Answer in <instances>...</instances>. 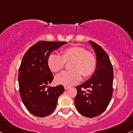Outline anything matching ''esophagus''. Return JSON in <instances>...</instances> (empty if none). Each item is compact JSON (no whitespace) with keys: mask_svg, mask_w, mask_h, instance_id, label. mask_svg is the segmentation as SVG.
<instances>
[{"mask_svg":"<svg viewBox=\"0 0 133 133\" xmlns=\"http://www.w3.org/2000/svg\"><path fill=\"white\" fill-rule=\"evenodd\" d=\"M70 88L69 87H67V86H65V87H64V89H65V90H68V89H69Z\"/></svg>","mask_w":133,"mask_h":133,"instance_id":"obj_1","label":"esophagus"}]
</instances>
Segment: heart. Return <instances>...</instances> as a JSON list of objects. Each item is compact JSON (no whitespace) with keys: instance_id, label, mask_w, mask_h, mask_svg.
<instances>
[{"instance_id":"1","label":"heart","mask_w":133,"mask_h":133,"mask_svg":"<svg viewBox=\"0 0 133 133\" xmlns=\"http://www.w3.org/2000/svg\"><path fill=\"white\" fill-rule=\"evenodd\" d=\"M61 56L51 54L47 59V65L52 72L62 71L65 63H69L70 71H65L55 78V81L62 85H74L84 78H90L95 72L97 61L95 56L84 48L77 45L69 46L61 51Z\"/></svg>"}]
</instances>
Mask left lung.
Masks as SVG:
<instances>
[{"mask_svg": "<svg viewBox=\"0 0 133 133\" xmlns=\"http://www.w3.org/2000/svg\"><path fill=\"white\" fill-rule=\"evenodd\" d=\"M97 56L95 72L88 81L77 86L74 103L78 112L87 117L99 116L106 110L113 93V67L103 49L90 41Z\"/></svg>", "mask_w": 133, "mask_h": 133, "instance_id": "left-lung-1", "label": "left lung"}]
</instances>
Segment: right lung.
I'll return each instance as SVG.
<instances>
[{"label": "right lung", "instance_id": "obj_1", "mask_svg": "<svg viewBox=\"0 0 133 133\" xmlns=\"http://www.w3.org/2000/svg\"><path fill=\"white\" fill-rule=\"evenodd\" d=\"M65 42L40 41L31 46L22 59L18 81L21 100L27 110L37 117H45L54 112L58 98L64 91L63 85L49 87L54 79L47 65L51 52Z\"/></svg>", "mask_w": 133, "mask_h": 133}]
</instances>
